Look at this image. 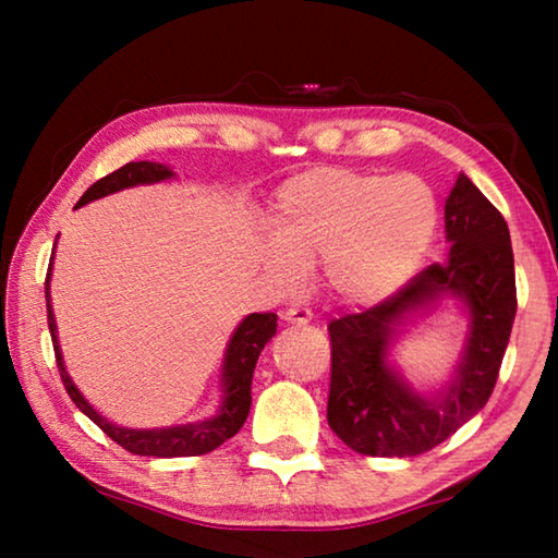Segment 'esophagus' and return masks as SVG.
Masks as SVG:
<instances>
[{"mask_svg":"<svg viewBox=\"0 0 558 558\" xmlns=\"http://www.w3.org/2000/svg\"><path fill=\"white\" fill-rule=\"evenodd\" d=\"M282 319H286V323H295V325H307L310 319H313V313H310L307 307L295 305V307H288L286 313H282Z\"/></svg>","mask_w":558,"mask_h":558,"instance_id":"1","label":"esophagus"}]
</instances>
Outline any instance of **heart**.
<instances>
[{
  "mask_svg": "<svg viewBox=\"0 0 558 558\" xmlns=\"http://www.w3.org/2000/svg\"><path fill=\"white\" fill-rule=\"evenodd\" d=\"M438 219L436 194L413 174L307 169L280 186L266 268L280 290H295L323 263L335 300L369 307L418 270Z\"/></svg>",
  "mask_w": 558,
  "mask_h": 558,
  "instance_id": "heart-1",
  "label": "heart"
}]
</instances>
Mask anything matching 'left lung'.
Masks as SVG:
<instances>
[{
	"mask_svg": "<svg viewBox=\"0 0 558 558\" xmlns=\"http://www.w3.org/2000/svg\"><path fill=\"white\" fill-rule=\"evenodd\" d=\"M450 253L364 313L329 323L332 381L327 423L362 456L411 458L436 448L483 411L499 376L517 315L514 256L507 221L487 196L458 177L446 199ZM456 296L471 315L457 374L442 392L423 397L388 364L398 327Z\"/></svg>",
	"mask_w": 558,
	"mask_h": 558,
	"instance_id": "8db88e82",
	"label": "left lung"
}]
</instances>
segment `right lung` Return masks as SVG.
Returning <instances> with one entry per match:
<instances>
[{"label": "right lung", "instance_id": "1", "mask_svg": "<svg viewBox=\"0 0 558 558\" xmlns=\"http://www.w3.org/2000/svg\"><path fill=\"white\" fill-rule=\"evenodd\" d=\"M174 172L159 162H128L125 167L116 169V172L98 179L96 184L88 186V192L81 196L75 209L88 202H96L100 196L116 194L120 189H130L137 184H157L165 182V179H172ZM51 266L49 263V276H46V313H49V329H51V342L56 352V366H59L61 381L69 391L71 401L78 405V409L88 415V418L96 423V426L112 438L118 446L125 448L128 452H135V456H153V458H192V456H204V452H211L233 438L235 433L248 418L251 411V381H253V369H256V362L272 335L278 329V315L272 313H253L243 319V323L235 327V332L229 339V347H226L223 356V372H221V405L211 418L186 423V426H169V428H149V430H137V428H122L110 423L108 418L93 409V405L83 399L78 386L65 372L59 337H56V319L51 310V292H49V280H51Z\"/></svg>", "mask_w": 558, "mask_h": 558}]
</instances>
